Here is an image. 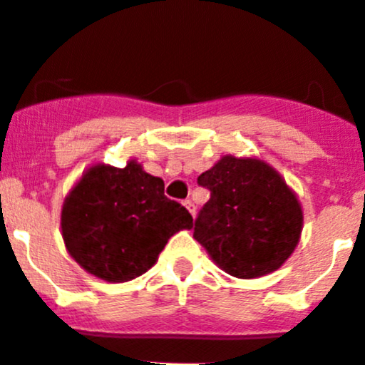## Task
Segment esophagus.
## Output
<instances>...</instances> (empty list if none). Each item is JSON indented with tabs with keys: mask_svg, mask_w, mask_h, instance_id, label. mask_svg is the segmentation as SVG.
Returning a JSON list of instances; mask_svg holds the SVG:
<instances>
[{
	"mask_svg": "<svg viewBox=\"0 0 365 365\" xmlns=\"http://www.w3.org/2000/svg\"><path fill=\"white\" fill-rule=\"evenodd\" d=\"M182 205L187 209V211H190L191 216H195V204H193V202H191V200H184Z\"/></svg>",
	"mask_w": 365,
	"mask_h": 365,
	"instance_id": "1",
	"label": "esophagus"
}]
</instances>
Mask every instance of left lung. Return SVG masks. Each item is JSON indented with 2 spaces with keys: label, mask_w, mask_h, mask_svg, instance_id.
Instances as JSON below:
<instances>
[{
  "label": "left lung",
  "mask_w": 365,
  "mask_h": 365,
  "mask_svg": "<svg viewBox=\"0 0 365 365\" xmlns=\"http://www.w3.org/2000/svg\"><path fill=\"white\" fill-rule=\"evenodd\" d=\"M211 191L193 237L236 279L277 272L300 243L304 211L282 175L259 158L225 154L198 175Z\"/></svg>",
  "instance_id": "left-lung-1"
}]
</instances>
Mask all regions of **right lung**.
Returning <instances> with one entry per match:
<instances>
[{
	"label": "right lung",
	"mask_w": 365,
	"mask_h": 365,
	"mask_svg": "<svg viewBox=\"0 0 365 365\" xmlns=\"http://www.w3.org/2000/svg\"><path fill=\"white\" fill-rule=\"evenodd\" d=\"M60 225L65 248L86 273L120 284L153 268L193 218L165 197L163 179L129 160L124 168L97 163L83 172L65 197Z\"/></svg>",
	"instance_id": "obj_1"
}]
</instances>
